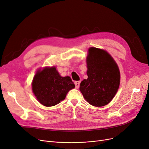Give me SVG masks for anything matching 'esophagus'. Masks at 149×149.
Listing matches in <instances>:
<instances>
[{"mask_svg": "<svg viewBox=\"0 0 149 149\" xmlns=\"http://www.w3.org/2000/svg\"><path fill=\"white\" fill-rule=\"evenodd\" d=\"M74 84H75L76 88L77 89L80 86V81H75L74 82Z\"/></svg>", "mask_w": 149, "mask_h": 149, "instance_id": "obj_1", "label": "esophagus"}]
</instances>
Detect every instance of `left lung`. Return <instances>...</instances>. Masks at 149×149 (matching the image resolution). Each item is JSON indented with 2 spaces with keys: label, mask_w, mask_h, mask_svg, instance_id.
Listing matches in <instances>:
<instances>
[{
  "label": "left lung",
  "mask_w": 149,
  "mask_h": 149,
  "mask_svg": "<svg viewBox=\"0 0 149 149\" xmlns=\"http://www.w3.org/2000/svg\"><path fill=\"white\" fill-rule=\"evenodd\" d=\"M87 76L80 84V91L90 104L96 107L109 104L119 88L120 73L116 63L103 49L90 48L87 58Z\"/></svg>",
  "instance_id": "8db88e82"
}]
</instances>
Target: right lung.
Listing matches in <instances>:
<instances>
[{
	"instance_id": "right-lung-1",
	"label": "right lung",
	"mask_w": 149,
	"mask_h": 149,
	"mask_svg": "<svg viewBox=\"0 0 149 149\" xmlns=\"http://www.w3.org/2000/svg\"><path fill=\"white\" fill-rule=\"evenodd\" d=\"M75 87L69 76L61 77L56 68H45L35 74L32 90L38 101L51 107L65 100L69 90Z\"/></svg>"
}]
</instances>
